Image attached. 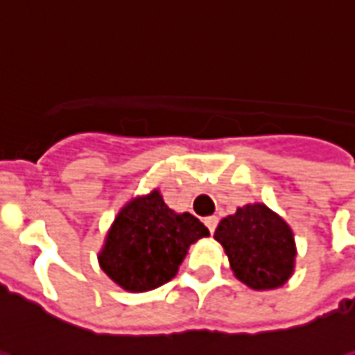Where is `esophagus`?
Wrapping results in <instances>:
<instances>
[{"instance_id": "esophagus-1", "label": "esophagus", "mask_w": 355, "mask_h": 355, "mask_svg": "<svg viewBox=\"0 0 355 355\" xmlns=\"http://www.w3.org/2000/svg\"><path fill=\"white\" fill-rule=\"evenodd\" d=\"M217 217H215V215H211V217H205V220H203V223H205V227H207V229H209V232H213V230H215V227H217Z\"/></svg>"}]
</instances>
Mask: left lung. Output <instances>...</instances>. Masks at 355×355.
I'll return each mask as SVG.
<instances>
[{
	"label": "left lung",
	"mask_w": 355,
	"mask_h": 355,
	"mask_svg": "<svg viewBox=\"0 0 355 355\" xmlns=\"http://www.w3.org/2000/svg\"><path fill=\"white\" fill-rule=\"evenodd\" d=\"M213 238L225 248L234 277L250 288H279L294 272V232L265 203L238 207L220 219Z\"/></svg>",
	"instance_id": "1"
}]
</instances>
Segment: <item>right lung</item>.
<instances>
[{
	"instance_id": "add662e5",
	"label": "right lung",
	"mask_w": 355,
	"mask_h": 355,
	"mask_svg": "<svg viewBox=\"0 0 355 355\" xmlns=\"http://www.w3.org/2000/svg\"><path fill=\"white\" fill-rule=\"evenodd\" d=\"M209 230L190 213H175L159 190L126 203L113 220L98 261L111 281L128 292H146L169 282L190 244Z\"/></svg>"
}]
</instances>
